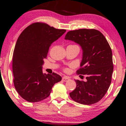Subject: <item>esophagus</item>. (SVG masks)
<instances>
[{"label": "esophagus", "instance_id": "1", "mask_svg": "<svg viewBox=\"0 0 126 126\" xmlns=\"http://www.w3.org/2000/svg\"><path fill=\"white\" fill-rule=\"evenodd\" d=\"M69 79V78L67 77V76H64V77L62 78V80L64 82H67Z\"/></svg>", "mask_w": 126, "mask_h": 126}]
</instances>
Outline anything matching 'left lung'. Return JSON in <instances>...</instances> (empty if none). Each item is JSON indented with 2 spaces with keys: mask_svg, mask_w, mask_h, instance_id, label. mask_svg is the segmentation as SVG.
<instances>
[{
  "mask_svg": "<svg viewBox=\"0 0 126 126\" xmlns=\"http://www.w3.org/2000/svg\"><path fill=\"white\" fill-rule=\"evenodd\" d=\"M64 39L81 47L82 57L77 73L86 76L85 82L75 80L76 87L70 96L81 104L96 103L104 96L111 84L113 63L110 46L103 34L94 29L69 31Z\"/></svg>",
  "mask_w": 126,
  "mask_h": 126,
  "instance_id": "obj_1",
  "label": "left lung"
}]
</instances>
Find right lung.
Masks as SVG:
<instances>
[{
    "instance_id": "right-lung-1",
    "label": "right lung",
    "mask_w": 126,
    "mask_h": 126,
    "mask_svg": "<svg viewBox=\"0 0 126 126\" xmlns=\"http://www.w3.org/2000/svg\"><path fill=\"white\" fill-rule=\"evenodd\" d=\"M65 32L37 22L27 27L18 37L13 54L14 83L25 100L36 102L46 99L55 83L62 80L61 76L54 72L43 73V65L50 46Z\"/></svg>"
}]
</instances>
